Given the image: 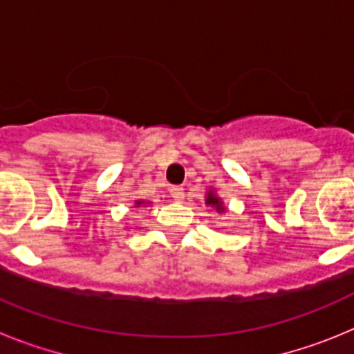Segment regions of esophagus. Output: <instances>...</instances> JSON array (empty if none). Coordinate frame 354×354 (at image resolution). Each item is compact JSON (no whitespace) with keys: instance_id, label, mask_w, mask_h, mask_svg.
<instances>
[{"instance_id":"obj_1","label":"esophagus","mask_w":354,"mask_h":354,"mask_svg":"<svg viewBox=\"0 0 354 354\" xmlns=\"http://www.w3.org/2000/svg\"><path fill=\"white\" fill-rule=\"evenodd\" d=\"M170 195H171V198L175 200V202H183V198H184V187L171 186L170 187Z\"/></svg>"}]
</instances>
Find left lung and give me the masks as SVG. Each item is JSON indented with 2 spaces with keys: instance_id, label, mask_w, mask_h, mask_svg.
Masks as SVG:
<instances>
[{
  "instance_id": "1",
  "label": "left lung",
  "mask_w": 354,
  "mask_h": 354,
  "mask_svg": "<svg viewBox=\"0 0 354 354\" xmlns=\"http://www.w3.org/2000/svg\"><path fill=\"white\" fill-rule=\"evenodd\" d=\"M205 204L211 205V207H214L216 211H218V212H225V205H223V202H221V200L218 198V196H216V193L212 192V189H209L207 198H205Z\"/></svg>"
}]
</instances>
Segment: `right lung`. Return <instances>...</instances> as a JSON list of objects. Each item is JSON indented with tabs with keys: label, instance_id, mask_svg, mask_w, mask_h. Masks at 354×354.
Instances as JSON below:
<instances>
[{
	"label": "right lung",
	"instance_id": "obj_1",
	"mask_svg": "<svg viewBox=\"0 0 354 354\" xmlns=\"http://www.w3.org/2000/svg\"><path fill=\"white\" fill-rule=\"evenodd\" d=\"M134 204H136V207H140V205L145 204V202H143V200H136V202H134ZM147 204H150V202H147Z\"/></svg>",
	"mask_w": 354,
	"mask_h": 354
}]
</instances>
